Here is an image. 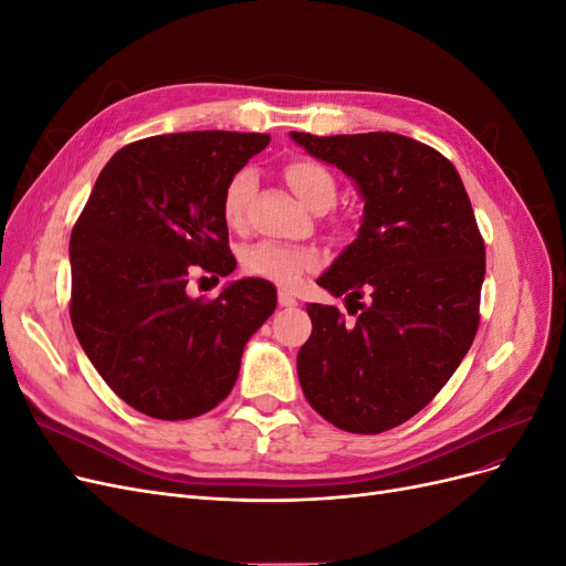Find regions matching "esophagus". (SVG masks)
Segmentation results:
<instances>
[{
    "instance_id": "esophagus-1",
    "label": "esophagus",
    "mask_w": 566,
    "mask_h": 566,
    "mask_svg": "<svg viewBox=\"0 0 566 566\" xmlns=\"http://www.w3.org/2000/svg\"><path fill=\"white\" fill-rule=\"evenodd\" d=\"M279 304L285 306V310H293V306H297V300L287 293V290H281L279 293Z\"/></svg>"
}]
</instances>
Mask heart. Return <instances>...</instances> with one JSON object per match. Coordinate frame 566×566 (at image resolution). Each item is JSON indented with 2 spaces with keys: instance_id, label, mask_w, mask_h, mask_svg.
<instances>
[{
  "instance_id": "obj_1",
  "label": "heart",
  "mask_w": 566,
  "mask_h": 566,
  "mask_svg": "<svg viewBox=\"0 0 566 566\" xmlns=\"http://www.w3.org/2000/svg\"><path fill=\"white\" fill-rule=\"evenodd\" d=\"M287 186L293 188L295 196L306 208H328L335 200V177L331 169L312 158H295L283 169ZM254 193V175L252 169L235 172L221 196V217L229 227L238 229L243 224L248 202ZM316 252L310 248H293L283 243H256L245 250L243 269L252 276L266 279L276 285L290 287L300 281L302 273L316 266Z\"/></svg>"
}]
</instances>
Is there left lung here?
<instances>
[{
	"label": "left lung",
	"instance_id": "8db88e82",
	"mask_svg": "<svg viewBox=\"0 0 566 566\" xmlns=\"http://www.w3.org/2000/svg\"><path fill=\"white\" fill-rule=\"evenodd\" d=\"M290 136L354 179L364 198L356 241L318 285L335 297H370L354 325L337 306H306L312 337L297 354L300 385L339 430L380 434L430 403L465 358L486 271L482 233L439 150L394 132Z\"/></svg>",
	"mask_w": 566,
	"mask_h": 566
}]
</instances>
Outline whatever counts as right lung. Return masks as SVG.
Masks as SVG:
<instances>
[{
    "label": "right lung",
    "instance_id": "1",
    "mask_svg": "<svg viewBox=\"0 0 566 566\" xmlns=\"http://www.w3.org/2000/svg\"><path fill=\"white\" fill-rule=\"evenodd\" d=\"M269 134L181 132L119 148L71 235V321L101 378L144 416L188 420L229 397L245 342L276 310L264 279L186 293L193 269L229 276V179ZM219 281V279H217Z\"/></svg>",
    "mask_w": 566,
    "mask_h": 566
}]
</instances>
